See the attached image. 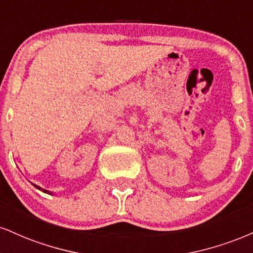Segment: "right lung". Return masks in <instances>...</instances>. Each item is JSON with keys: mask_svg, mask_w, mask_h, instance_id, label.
<instances>
[{"mask_svg": "<svg viewBox=\"0 0 253 253\" xmlns=\"http://www.w3.org/2000/svg\"><path fill=\"white\" fill-rule=\"evenodd\" d=\"M34 187L37 188V189H39V190H42V191H43V193H46V194H52V193H48V190H45V189H42V188L39 187V185H36V184H33Z\"/></svg>", "mask_w": 253, "mask_h": 253, "instance_id": "obj_1", "label": "right lung"}]
</instances>
